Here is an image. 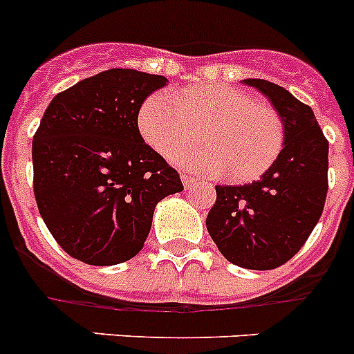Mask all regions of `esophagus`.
<instances>
[{
	"mask_svg": "<svg viewBox=\"0 0 354 354\" xmlns=\"http://www.w3.org/2000/svg\"><path fill=\"white\" fill-rule=\"evenodd\" d=\"M180 179H183V184H184V187H186V189H189V187L193 186V183H195V179H193L192 175H186V174L180 175Z\"/></svg>",
	"mask_w": 354,
	"mask_h": 354,
	"instance_id": "obj_1",
	"label": "esophagus"
}]
</instances>
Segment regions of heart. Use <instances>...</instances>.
<instances>
[{
  "mask_svg": "<svg viewBox=\"0 0 354 354\" xmlns=\"http://www.w3.org/2000/svg\"><path fill=\"white\" fill-rule=\"evenodd\" d=\"M202 129L200 146L180 151ZM138 129L149 147L189 171L227 174L252 183L273 167L286 143L283 122L273 106L223 83H207L168 95L150 93L138 111Z\"/></svg>",
  "mask_w": 354,
  "mask_h": 354,
  "instance_id": "1",
  "label": "heart"
}]
</instances>
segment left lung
<instances>
[{
    "mask_svg": "<svg viewBox=\"0 0 354 354\" xmlns=\"http://www.w3.org/2000/svg\"><path fill=\"white\" fill-rule=\"evenodd\" d=\"M274 106L286 143L259 180L216 186L207 232L225 259L245 270H274L299 252L323 214L328 193V140L310 106L283 86L245 80Z\"/></svg>",
    "mask_w": 354,
    "mask_h": 354,
    "instance_id": "8db88e82",
    "label": "left lung"
}]
</instances>
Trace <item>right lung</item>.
I'll return each instance as SVG.
<instances>
[{"label":"right lung","mask_w":354,"mask_h":354,"mask_svg":"<svg viewBox=\"0 0 354 354\" xmlns=\"http://www.w3.org/2000/svg\"><path fill=\"white\" fill-rule=\"evenodd\" d=\"M165 76L109 68L55 95L33 136V192L44 223L77 261L113 266L143 248L158 202L183 192L143 142L138 111Z\"/></svg>","instance_id":"1"}]
</instances>
